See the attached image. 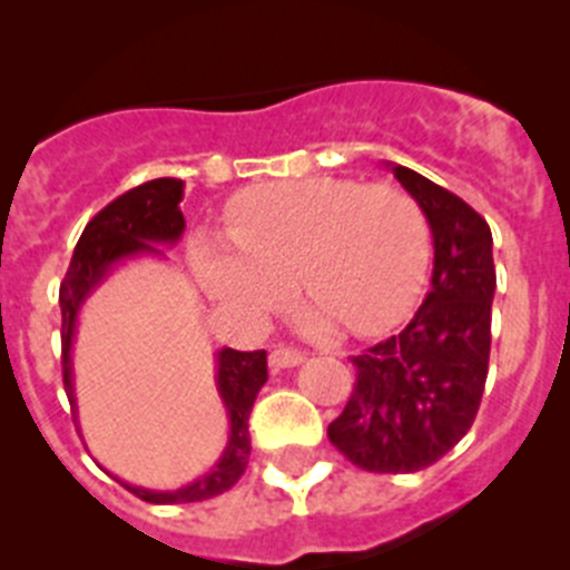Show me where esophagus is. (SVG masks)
<instances>
[{"mask_svg": "<svg viewBox=\"0 0 570 570\" xmlns=\"http://www.w3.org/2000/svg\"><path fill=\"white\" fill-rule=\"evenodd\" d=\"M268 362L274 371H282V367L302 365V362H305V354H299V351H291V347H276V351H271Z\"/></svg>", "mask_w": 570, "mask_h": 570, "instance_id": "1", "label": "esophagus"}]
</instances>
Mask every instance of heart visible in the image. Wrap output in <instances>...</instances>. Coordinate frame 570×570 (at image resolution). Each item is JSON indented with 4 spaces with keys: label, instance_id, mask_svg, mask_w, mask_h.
Listing matches in <instances>:
<instances>
[{
    "label": "heart",
    "instance_id": "b5f03b06",
    "mask_svg": "<svg viewBox=\"0 0 570 570\" xmlns=\"http://www.w3.org/2000/svg\"><path fill=\"white\" fill-rule=\"evenodd\" d=\"M228 235L194 242L203 288L239 320L259 322L296 285L311 294L302 311L308 334L336 322L356 336L396 328L425 285L431 228L411 194L396 185H362L308 176L256 185L230 203Z\"/></svg>",
    "mask_w": 570,
    "mask_h": 570
}]
</instances>
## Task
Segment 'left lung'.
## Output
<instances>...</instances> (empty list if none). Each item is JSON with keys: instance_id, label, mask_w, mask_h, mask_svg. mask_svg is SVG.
<instances>
[{"instance_id": "1", "label": "left lung", "mask_w": 570, "mask_h": 570, "mask_svg": "<svg viewBox=\"0 0 570 570\" xmlns=\"http://www.w3.org/2000/svg\"><path fill=\"white\" fill-rule=\"evenodd\" d=\"M434 236V274L405 331L354 356L356 385L328 440L362 471L414 473L445 456L480 411L497 291L493 236L460 196L385 163Z\"/></svg>"}]
</instances>
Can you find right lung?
<instances>
[{"instance_id":"right-lung-1","label":"right lung","mask_w":570,"mask_h":570,"mask_svg":"<svg viewBox=\"0 0 570 570\" xmlns=\"http://www.w3.org/2000/svg\"><path fill=\"white\" fill-rule=\"evenodd\" d=\"M183 179H150L139 188L128 190L119 199L99 210L77 242L70 268L59 288V308H62V376L65 394L77 414V391H73V336H77L79 311L90 294L114 274L119 265L142 256L165 259L163 248H174L185 234ZM216 394L228 411V445L219 454L208 473L174 491H154V488L128 485L130 493L154 505H176V502H203L225 493L248 465L250 434L248 420L254 411L256 394L268 382V360L265 351H216Z\"/></svg>"}]
</instances>
